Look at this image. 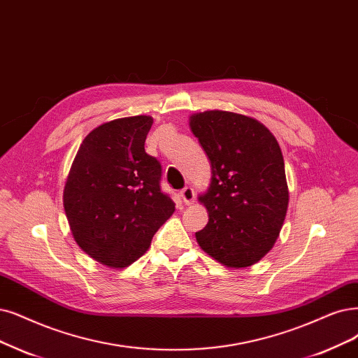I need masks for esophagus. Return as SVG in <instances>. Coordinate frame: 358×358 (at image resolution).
<instances>
[{"instance_id":"obj_1","label":"esophagus","mask_w":358,"mask_h":358,"mask_svg":"<svg viewBox=\"0 0 358 358\" xmlns=\"http://www.w3.org/2000/svg\"><path fill=\"white\" fill-rule=\"evenodd\" d=\"M180 197L186 205H192L194 202V192L192 187H184L180 192Z\"/></svg>"}]
</instances>
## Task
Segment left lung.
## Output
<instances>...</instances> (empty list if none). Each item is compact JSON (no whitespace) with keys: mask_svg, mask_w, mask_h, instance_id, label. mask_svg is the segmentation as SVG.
I'll use <instances>...</instances> for the list:
<instances>
[{"mask_svg":"<svg viewBox=\"0 0 358 358\" xmlns=\"http://www.w3.org/2000/svg\"><path fill=\"white\" fill-rule=\"evenodd\" d=\"M190 128L213 168L210 186L199 197L209 221L196 241L222 266H252L270 252L286 217L280 145L257 119L233 112L194 113Z\"/></svg>","mask_w":358,"mask_h":358,"instance_id":"8db88e82","label":"left lung"}]
</instances>
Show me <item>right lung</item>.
Instances as JSON below:
<instances>
[{
	"instance_id": "obj_1",
	"label": "right lung",
	"mask_w": 358,
	"mask_h": 358,
	"mask_svg": "<svg viewBox=\"0 0 358 358\" xmlns=\"http://www.w3.org/2000/svg\"><path fill=\"white\" fill-rule=\"evenodd\" d=\"M152 124L150 116L140 115L92 129L64 184L63 205L75 242L112 268L138 259L176 210L161 190V164L144 150Z\"/></svg>"
}]
</instances>
